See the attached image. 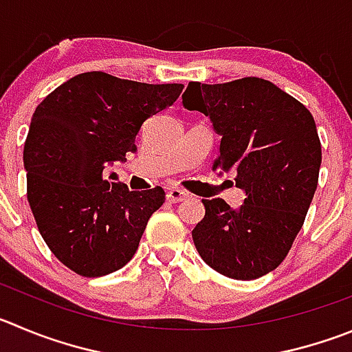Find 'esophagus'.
<instances>
[{"mask_svg": "<svg viewBox=\"0 0 352 352\" xmlns=\"http://www.w3.org/2000/svg\"><path fill=\"white\" fill-rule=\"evenodd\" d=\"M186 196H187V192H184L182 189H177V187H172V189H168V191H166V198H168V201H172V203L182 201Z\"/></svg>", "mask_w": 352, "mask_h": 352, "instance_id": "1", "label": "esophagus"}]
</instances>
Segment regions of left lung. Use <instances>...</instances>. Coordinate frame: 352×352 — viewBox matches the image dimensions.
I'll use <instances>...</instances> for the list:
<instances>
[{
	"mask_svg": "<svg viewBox=\"0 0 352 352\" xmlns=\"http://www.w3.org/2000/svg\"><path fill=\"white\" fill-rule=\"evenodd\" d=\"M189 111L210 116L221 133L213 170L234 172L245 203L203 199L205 217L192 229L203 261L232 280H257L290 252L318 187L321 142L313 114L271 81H191L182 95Z\"/></svg>",
	"mask_w": 352,
	"mask_h": 352,
	"instance_id": "1",
	"label": "left lung"
}]
</instances>
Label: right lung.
Here are the masks:
<instances>
[{
	"label": "right lung",
	"mask_w": 352,
	"mask_h": 352,
	"mask_svg": "<svg viewBox=\"0 0 352 352\" xmlns=\"http://www.w3.org/2000/svg\"><path fill=\"white\" fill-rule=\"evenodd\" d=\"M182 88L91 71L36 107L24 144L28 201L52 254L76 274H111L135 255L165 191H128L104 170L137 149L144 121L172 106Z\"/></svg>",
	"instance_id": "right-lung-1"
}]
</instances>
